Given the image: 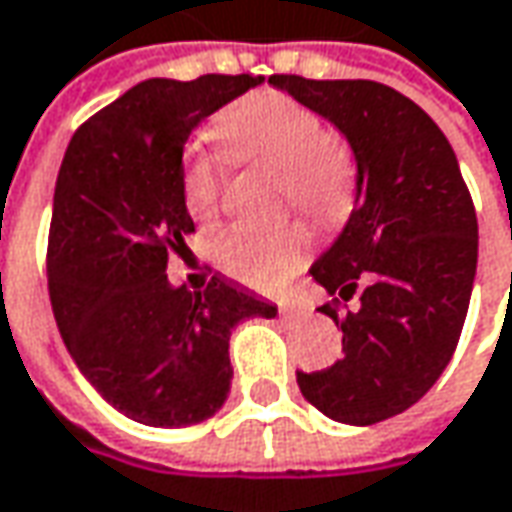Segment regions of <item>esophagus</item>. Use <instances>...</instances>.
<instances>
[{
	"label": "esophagus",
	"mask_w": 512,
	"mask_h": 512,
	"mask_svg": "<svg viewBox=\"0 0 512 512\" xmlns=\"http://www.w3.org/2000/svg\"><path fill=\"white\" fill-rule=\"evenodd\" d=\"M279 316H282V319H305L307 307L296 305V302H282V305H279Z\"/></svg>",
	"instance_id": "obj_1"
}]
</instances>
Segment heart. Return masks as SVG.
Returning <instances> with one entry per match:
<instances>
[{"instance_id":"heart-1","label":"heart","mask_w":512,"mask_h":512,"mask_svg":"<svg viewBox=\"0 0 512 512\" xmlns=\"http://www.w3.org/2000/svg\"><path fill=\"white\" fill-rule=\"evenodd\" d=\"M225 148L253 165L279 170L282 193L316 219H336L353 196V165L316 110L276 90H262L236 102L219 119ZM182 193L193 219H210L219 207L222 165L213 153H190ZM216 265L250 287H279L307 256V233L299 225L227 227L213 247Z\"/></svg>"}]
</instances>
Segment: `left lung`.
Returning a JSON list of instances; mask_svg holds the SVG:
<instances>
[{
	"mask_svg": "<svg viewBox=\"0 0 512 512\" xmlns=\"http://www.w3.org/2000/svg\"><path fill=\"white\" fill-rule=\"evenodd\" d=\"M267 82L336 125L356 156L353 213L310 276L344 302L362 285V307H319L342 327L344 356L296 382L333 422H384L436 384L462 336L479 259L470 190L447 136L399 90L370 79Z\"/></svg>",
	"mask_w": 512,
	"mask_h": 512,
	"instance_id": "left-lung-1",
	"label": "left lung"
}]
</instances>
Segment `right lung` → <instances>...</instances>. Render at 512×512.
<instances>
[{
	"instance_id": "add662e5",
	"label": "right lung",
	"mask_w": 512,
	"mask_h": 512,
	"mask_svg": "<svg viewBox=\"0 0 512 512\" xmlns=\"http://www.w3.org/2000/svg\"><path fill=\"white\" fill-rule=\"evenodd\" d=\"M262 76L148 79L73 133L53 190L48 290L56 327L96 393L148 427L210 419L230 393V333L276 305L213 276L190 293L168 256L193 233L182 153L210 113Z\"/></svg>"
}]
</instances>
